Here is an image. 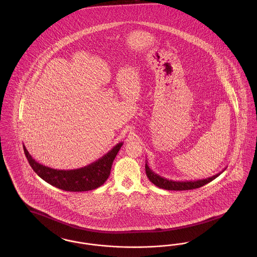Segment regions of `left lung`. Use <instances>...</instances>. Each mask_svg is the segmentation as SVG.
<instances>
[{
	"label": "left lung",
	"instance_id": "8db88e82",
	"mask_svg": "<svg viewBox=\"0 0 257 257\" xmlns=\"http://www.w3.org/2000/svg\"><path fill=\"white\" fill-rule=\"evenodd\" d=\"M146 172H147L148 179L155 186L162 188V189H165V190H170V191H186V190H193L196 188H200L209 182H211L215 178H217L221 173V172H219L216 175H213V176L208 177L205 179H199V180H194V181H173V180H169L167 178H164V177L158 175L157 173H155L154 171H151L147 165V162L146 163Z\"/></svg>",
	"mask_w": 257,
	"mask_h": 257
}]
</instances>
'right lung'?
<instances>
[{"label": "right lung", "instance_id": "right-lung-1", "mask_svg": "<svg viewBox=\"0 0 257 257\" xmlns=\"http://www.w3.org/2000/svg\"><path fill=\"white\" fill-rule=\"evenodd\" d=\"M123 143L117 144L103 157L94 163L77 170H55L43 166L33 159L27 148L23 146L25 155L32 169L44 181L56 188L67 192H86L97 189L110 176L112 162Z\"/></svg>", "mask_w": 257, "mask_h": 257}]
</instances>
